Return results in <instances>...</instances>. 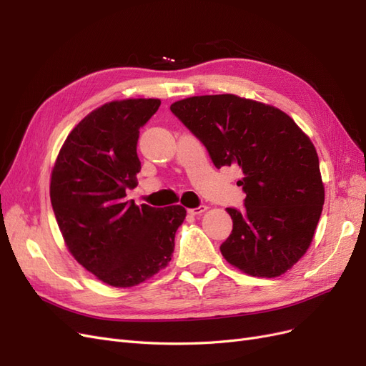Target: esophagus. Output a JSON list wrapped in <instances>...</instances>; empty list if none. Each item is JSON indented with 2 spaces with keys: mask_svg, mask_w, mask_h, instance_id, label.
I'll return each instance as SVG.
<instances>
[{
  "mask_svg": "<svg viewBox=\"0 0 366 366\" xmlns=\"http://www.w3.org/2000/svg\"><path fill=\"white\" fill-rule=\"evenodd\" d=\"M206 210H207V206H198V207H194V209H187V214L202 215L203 212H206Z\"/></svg>",
  "mask_w": 366,
  "mask_h": 366,
  "instance_id": "esophagus-1",
  "label": "esophagus"
}]
</instances>
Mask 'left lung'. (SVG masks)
Segmentation results:
<instances>
[{
	"mask_svg": "<svg viewBox=\"0 0 366 366\" xmlns=\"http://www.w3.org/2000/svg\"><path fill=\"white\" fill-rule=\"evenodd\" d=\"M171 112L202 140L217 168L235 164L246 209L219 250L250 276L276 278L312 244L325 191L316 148L280 108L235 94L194 96Z\"/></svg>",
	"mask_w": 366,
	"mask_h": 366,
	"instance_id": "1",
	"label": "left lung"
}]
</instances>
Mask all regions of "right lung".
I'll return each mask as SVG.
<instances>
[{
	"mask_svg": "<svg viewBox=\"0 0 366 366\" xmlns=\"http://www.w3.org/2000/svg\"><path fill=\"white\" fill-rule=\"evenodd\" d=\"M160 99L113 101L86 114L65 139L50 179V200L69 252L102 282L127 289L169 264L186 209L137 206L139 129Z\"/></svg>",
	"mask_w": 366,
	"mask_h": 366,
	"instance_id": "obj_1",
	"label": "right lung"
}]
</instances>
